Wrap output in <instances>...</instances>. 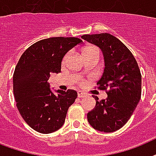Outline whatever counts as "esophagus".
I'll use <instances>...</instances> for the list:
<instances>
[{"mask_svg": "<svg viewBox=\"0 0 156 156\" xmlns=\"http://www.w3.org/2000/svg\"><path fill=\"white\" fill-rule=\"evenodd\" d=\"M86 96V94H84V92H81V91H79L78 92V98H84Z\"/></svg>", "mask_w": 156, "mask_h": 156, "instance_id": "34e87169", "label": "esophagus"}]
</instances>
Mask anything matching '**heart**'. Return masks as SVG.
Segmentation results:
<instances>
[{"label":"heart","mask_w":156,"mask_h":156,"mask_svg":"<svg viewBox=\"0 0 156 156\" xmlns=\"http://www.w3.org/2000/svg\"><path fill=\"white\" fill-rule=\"evenodd\" d=\"M84 56L86 57L88 56L89 54H94V53H99L100 54V52H99V49H98L97 47H94V46H89V47H87L86 49H84ZM71 54V52H69L68 54L66 55V57H65V59H67V57H68V55Z\"/></svg>","instance_id":"obj_1"}]
</instances>
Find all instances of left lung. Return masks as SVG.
Listing matches in <instances>:
<instances>
[{
	"label": "left lung",
	"instance_id": "8db88e82",
	"mask_svg": "<svg viewBox=\"0 0 156 156\" xmlns=\"http://www.w3.org/2000/svg\"><path fill=\"white\" fill-rule=\"evenodd\" d=\"M82 39L96 44L103 52L104 72L97 82L98 89L105 90L106 99L96 100L94 109L87 115L95 129L115 132L126 124L142 95V75L134 56L119 39L109 34L84 35Z\"/></svg>",
	"mask_w": 156,
	"mask_h": 156
}]
</instances>
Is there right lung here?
<instances>
[{"instance_id": "add662e5", "label": "right lung", "mask_w": 156, "mask_h": 156, "mask_svg": "<svg viewBox=\"0 0 156 156\" xmlns=\"http://www.w3.org/2000/svg\"><path fill=\"white\" fill-rule=\"evenodd\" d=\"M82 42L76 37L47 38L32 44L20 57L13 76L14 98L23 119L37 132L50 133L64 124L77 93L58 89L54 94L48 80L50 73L61 72L65 54Z\"/></svg>"}]
</instances>
